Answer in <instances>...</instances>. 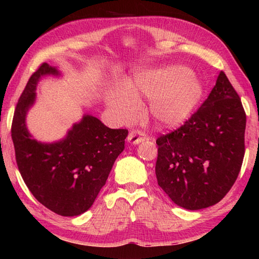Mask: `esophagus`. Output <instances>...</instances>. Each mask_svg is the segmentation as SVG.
I'll use <instances>...</instances> for the list:
<instances>
[{
    "mask_svg": "<svg viewBox=\"0 0 259 259\" xmlns=\"http://www.w3.org/2000/svg\"><path fill=\"white\" fill-rule=\"evenodd\" d=\"M147 139L145 134H143L142 131H131L128 136V142L130 144H134V145H137V144L143 143L144 140Z\"/></svg>",
    "mask_w": 259,
    "mask_h": 259,
    "instance_id": "esophagus-1",
    "label": "esophagus"
}]
</instances>
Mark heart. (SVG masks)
<instances>
[{
  "instance_id": "b5f03b06",
  "label": "heart",
  "mask_w": 259,
  "mask_h": 259,
  "mask_svg": "<svg viewBox=\"0 0 259 259\" xmlns=\"http://www.w3.org/2000/svg\"><path fill=\"white\" fill-rule=\"evenodd\" d=\"M139 94L151 99L153 119L163 128H176L192 115L203 97L199 77L184 66H166L139 73L133 87L108 95L107 105L120 121H130L140 111Z\"/></svg>"
}]
</instances>
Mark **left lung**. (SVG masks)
<instances>
[{
  "mask_svg": "<svg viewBox=\"0 0 259 259\" xmlns=\"http://www.w3.org/2000/svg\"><path fill=\"white\" fill-rule=\"evenodd\" d=\"M245 113L224 72L201 107L181 128L156 139L155 174L174 203L199 210L231 190L244 156Z\"/></svg>",
  "mask_w": 259,
  "mask_h": 259,
  "instance_id": "1",
  "label": "left lung"
}]
</instances>
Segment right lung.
Wrapping results in <instances>:
<instances>
[{
	"label": "right lung",
	"mask_w": 259,
	"mask_h": 259,
	"mask_svg": "<svg viewBox=\"0 0 259 259\" xmlns=\"http://www.w3.org/2000/svg\"><path fill=\"white\" fill-rule=\"evenodd\" d=\"M60 76L57 67L43 63L27 82L17 104L11 126L16 161L21 177L38 202L60 216L85 212L106 183L122 151L126 129H109L84 114L63 139L42 143L26 126V115L36 99L41 77Z\"/></svg>",
	"instance_id": "right-lung-1"
}]
</instances>
